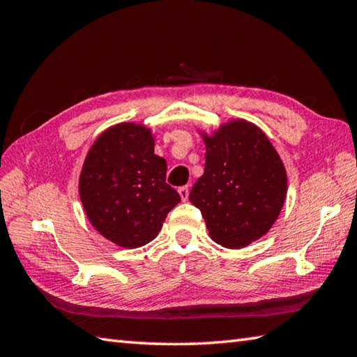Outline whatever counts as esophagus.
<instances>
[{"instance_id": "obj_1", "label": "esophagus", "mask_w": 357, "mask_h": 357, "mask_svg": "<svg viewBox=\"0 0 357 357\" xmlns=\"http://www.w3.org/2000/svg\"><path fill=\"white\" fill-rule=\"evenodd\" d=\"M178 193H179L181 199H183V201H187V199H188V187H187V185L179 187V188H178Z\"/></svg>"}]
</instances>
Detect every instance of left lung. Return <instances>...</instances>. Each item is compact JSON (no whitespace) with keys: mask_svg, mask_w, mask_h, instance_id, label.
<instances>
[{"mask_svg":"<svg viewBox=\"0 0 357 357\" xmlns=\"http://www.w3.org/2000/svg\"><path fill=\"white\" fill-rule=\"evenodd\" d=\"M206 142V169L188 199L202 213L210 238L225 248H244L276 222L287 196V172L259 127L233 119Z\"/></svg>","mask_w":357,"mask_h":357,"instance_id":"8db88e82","label":"left lung"}]
</instances>
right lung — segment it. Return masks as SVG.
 <instances>
[{"mask_svg":"<svg viewBox=\"0 0 357 357\" xmlns=\"http://www.w3.org/2000/svg\"><path fill=\"white\" fill-rule=\"evenodd\" d=\"M165 173L150 128L135 123L109 127L90 147L79 174V198L90 224L119 247L149 244L181 201Z\"/></svg>","mask_w":357,"mask_h":357,"instance_id":"right-lung-1","label":"right lung"}]
</instances>
